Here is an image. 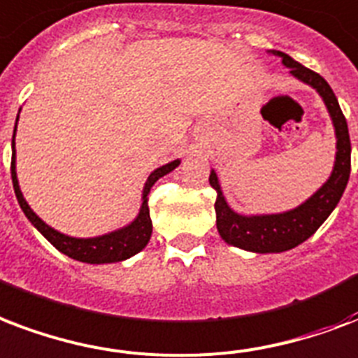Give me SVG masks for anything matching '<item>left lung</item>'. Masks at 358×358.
Masks as SVG:
<instances>
[{
	"mask_svg": "<svg viewBox=\"0 0 358 358\" xmlns=\"http://www.w3.org/2000/svg\"><path fill=\"white\" fill-rule=\"evenodd\" d=\"M268 54L278 56L282 59L283 67H287L296 80L315 90L323 99L334 127L336 154H334L331 176L324 180V184L312 197H308L304 203H300L294 208L276 214H240L231 208L217 174L214 169L210 171L208 182L217 193L214 204L217 233L227 244L253 253H282L306 242L338 206L351 173V141H349L348 122L343 118L340 103L329 82L317 73L300 65L299 62H294L285 52L268 50Z\"/></svg>",
	"mask_w": 358,
	"mask_h": 358,
	"instance_id": "obj_1",
	"label": "left lung"
}]
</instances>
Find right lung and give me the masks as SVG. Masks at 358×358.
<instances>
[{"label":"right lung","mask_w":358,"mask_h":358,"mask_svg":"<svg viewBox=\"0 0 358 358\" xmlns=\"http://www.w3.org/2000/svg\"><path fill=\"white\" fill-rule=\"evenodd\" d=\"M20 116V110H18ZM18 116H16V124H18ZM16 124H15V135H13V163H10V176H13V187H15L16 199L20 204L22 212L26 214L29 223L50 242L58 252L65 253L67 257L80 261V263L90 264H106V263H120L125 259L133 257L138 252H143L146 244L150 242L152 236V220H150V210L146 197H148L152 185L165 174L173 173L174 169L178 167L182 161L174 159L163 167H157L152 171L148 180L144 182L143 197H141V208L135 220L129 222L124 227L110 231V233L99 234V236H90V238H78V236H69V234L59 233L58 229L50 227L48 223L41 220L39 215L35 214L31 206L22 195L20 184H18V174H16V148H15V136H16Z\"/></svg>","instance_id":"1"}]
</instances>
